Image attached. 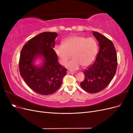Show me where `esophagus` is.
I'll use <instances>...</instances> for the list:
<instances>
[{
	"mask_svg": "<svg viewBox=\"0 0 133 133\" xmlns=\"http://www.w3.org/2000/svg\"><path fill=\"white\" fill-rule=\"evenodd\" d=\"M75 72H71V71H67V74H74Z\"/></svg>",
	"mask_w": 133,
	"mask_h": 133,
	"instance_id": "1",
	"label": "esophagus"
}]
</instances>
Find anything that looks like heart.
I'll list each match as a JSON object with an SVG mask.
<instances>
[{
	"label": "heart",
	"mask_w": 133,
	"mask_h": 133,
	"mask_svg": "<svg viewBox=\"0 0 133 133\" xmlns=\"http://www.w3.org/2000/svg\"><path fill=\"white\" fill-rule=\"evenodd\" d=\"M98 44L94 38L74 35L66 38L63 44L54 46V52L62 65H65L71 57L74 59L66 64L71 70L78 69L81 66L88 67L93 63L98 53Z\"/></svg>",
	"instance_id": "obj_1"
}]
</instances>
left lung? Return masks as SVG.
<instances>
[{"label":"left lung","instance_id":"obj_1","mask_svg":"<svg viewBox=\"0 0 133 133\" xmlns=\"http://www.w3.org/2000/svg\"><path fill=\"white\" fill-rule=\"evenodd\" d=\"M92 34L99 43V50L93 64L83 71L85 79L80 86L89 93H96L105 89L113 79L118 63L111 41L98 32L94 31Z\"/></svg>","mask_w":133,"mask_h":133}]
</instances>
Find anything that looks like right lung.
Listing matches in <instances>:
<instances>
[{"label": "right lung", "mask_w": 133, "mask_h": 133, "mask_svg": "<svg viewBox=\"0 0 133 133\" xmlns=\"http://www.w3.org/2000/svg\"><path fill=\"white\" fill-rule=\"evenodd\" d=\"M58 34L43 32L23 46L20 55V74L31 89L42 95L53 94L61 86L66 69L58 62L53 48ZM38 58L42 63L35 65Z\"/></svg>", "instance_id": "right-lung-1"}]
</instances>
